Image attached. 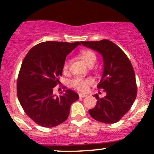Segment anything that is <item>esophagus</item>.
<instances>
[{"instance_id": "1", "label": "esophagus", "mask_w": 154, "mask_h": 154, "mask_svg": "<svg viewBox=\"0 0 154 154\" xmlns=\"http://www.w3.org/2000/svg\"><path fill=\"white\" fill-rule=\"evenodd\" d=\"M88 95L85 94H82V93H79V98H85V97H87Z\"/></svg>"}]
</instances>
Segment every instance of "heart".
<instances>
[{
    "instance_id": "b5f03b06",
    "label": "heart",
    "mask_w": 154,
    "mask_h": 154,
    "mask_svg": "<svg viewBox=\"0 0 154 154\" xmlns=\"http://www.w3.org/2000/svg\"><path fill=\"white\" fill-rule=\"evenodd\" d=\"M79 56L81 58L85 61L88 66L94 65L96 61L97 57L96 55L93 51L89 50V49H85L82 50L79 52ZM70 66V59L66 58L65 59L64 62L63 63V72L66 73L69 71V69ZM93 81L91 78H82V77H75L71 81V86L75 89L77 90L80 92H86L88 90L90 85L93 84Z\"/></svg>"
}]
</instances>
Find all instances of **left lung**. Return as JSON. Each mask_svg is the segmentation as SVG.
I'll list each match as a JSON object with an SVG mask.
<instances>
[{
	"mask_svg": "<svg viewBox=\"0 0 154 154\" xmlns=\"http://www.w3.org/2000/svg\"><path fill=\"white\" fill-rule=\"evenodd\" d=\"M84 46L98 51L103 56V72L98 89L106 95L99 98L94 95L97 103L89 114L100 122L113 124L123 117L135 101L137 85L133 67L127 55L119 46L109 40L80 41Z\"/></svg>",
	"mask_w": 154,
	"mask_h": 154,
	"instance_id": "obj_1",
	"label": "left lung"
}]
</instances>
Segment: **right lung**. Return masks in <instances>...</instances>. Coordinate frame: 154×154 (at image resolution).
Returning a JSON list of instances; mask_svg holds the SVG:
<instances>
[{"mask_svg": "<svg viewBox=\"0 0 154 154\" xmlns=\"http://www.w3.org/2000/svg\"><path fill=\"white\" fill-rule=\"evenodd\" d=\"M79 45L80 42H43L32 48L23 60L17 96L26 115L40 126L54 128L63 123L72 103L79 99L76 92L65 87L63 94L56 96L53 93L60 82L66 56Z\"/></svg>", "mask_w": 154, "mask_h": 154, "instance_id": "add662e5", "label": "right lung"}]
</instances>
